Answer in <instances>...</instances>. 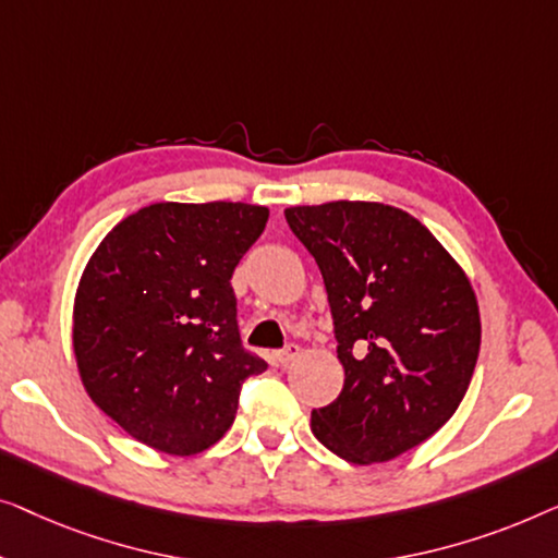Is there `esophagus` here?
Returning a JSON list of instances; mask_svg holds the SVG:
<instances>
[{"label":"esophagus","mask_w":558,"mask_h":558,"mask_svg":"<svg viewBox=\"0 0 558 558\" xmlns=\"http://www.w3.org/2000/svg\"><path fill=\"white\" fill-rule=\"evenodd\" d=\"M298 356H301V347H298V343H288L286 349L276 351V359L280 361V364H290V361H295Z\"/></svg>","instance_id":"34e87169"}]
</instances>
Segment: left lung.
<instances>
[{
	"label": "left lung",
	"mask_w": 558,
	"mask_h": 558,
	"mask_svg": "<svg viewBox=\"0 0 558 558\" xmlns=\"http://www.w3.org/2000/svg\"><path fill=\"white\" fill-rule=\"evenodd\" d=\"M286 219L324 276L347 374L336 402L313 410V435L354 465L395 460L465 397L481 351L475 290L404 209L341 199Z\"/></svg>",
	"instance_id": "1"
}]
</instances>
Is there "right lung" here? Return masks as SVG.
Returning a JSON list of instances; mask_svg holds the SVG:
<instances>
[{
    "mask_svg": "<svg viewBox=\"0 0 558 558\" xmlns=\"http://www.w3.org/2000/svg\"><path fill=\"white\" fill-rule=\"evenodd\" d=\"M268 215L245 202L148 204L90 255L73 305L77 372L138 442L204 452L232 427L242 381L268 368L242 349L230 282Z\"/></svg>",
    "mask_w": 558,
    "mask_h": 558,
    "instance_id": "add662e5",
    "label": "right lung"
}]
</instances>
